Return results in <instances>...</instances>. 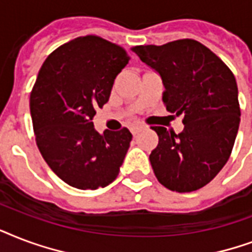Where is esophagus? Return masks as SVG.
Masks as SVG:
<instances>
[{"mask_svg":"<svg viewBox=\"0 0 252 252\" xmlns=\"http://www.w3.org/2000/svg\"><path fill=\"white\" fill-rule=\"evenodd\" d=\"M140 130H142V126H140V125H134V126H131V127H130V131H131L132 135H136V134H138Z\"/></svg>","mask_w":252,"mask_h":252,"instance_id":"esophagus-1","label":"esophagus"}]
</instances>
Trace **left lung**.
Here are the masks:
<instances>
[{
	"instance_id": "obj_1",
	"label": "left lung",
	"mask_w": 252,
	"mask_h": 252,
	"mask_svg": "<svg viewBox=\"0 0 252 252\" xmlns=\"http://www.w3.org/2000/svg\"><path fill=\"white\" fill-rule=\"evenodd\" d=\"M132 51L160 75L167 110L184 116L180 134L153 127L159 136L150 155L155 176L173 192L202 188L229 160L237 138L241 109L233 72L193 39L136 46Z\"/></svg>"
}]
</instances>
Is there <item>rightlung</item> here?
Here are the masks:
<instances>
[{"label": "right lung", "instance_id": "add662e5", "mask_svg": "<svg viewBox=\"0 0 252 252\" xmlns=\"http://www.w3.org/2000/svg\"><path fill=\"white\" fill-rule=\"evenodd\" d=\"M127 52L97 35L79 36L48 55L30 95L35 140L58 176L77 189L104 188L116 180L131 132L95 131V109L109 101Z\"/></svg>", "mask_w": 252, "mask_h": 252}]
</instances>
